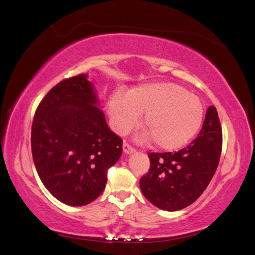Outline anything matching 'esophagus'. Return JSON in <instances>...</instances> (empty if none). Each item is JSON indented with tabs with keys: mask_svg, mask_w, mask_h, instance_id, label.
I'll use <instances>...</instances> for the list:
<instances>
[{
	"mask_svg": "<svg viewBox=\"0 0 255 255\" xmlns=\"http://www.w3.org/2000/svg\"><path fill=\"white\" fill-rule=\"evenodd\" d=\"M123 148H124V152L126 154H129V153H132L135 152V147L133 146H131L129 143H127V141H124L123 144Z\"/></svg>",
	"mask_w": 255,
	"mask_h": 255,
	"instance_id": "esophagus-1",
	"label": "esophagus"
}]
</instances>
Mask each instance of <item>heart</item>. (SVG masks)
<instances>
[{
    "instance_id": "heart-1",
    "label": "heart",
    "mask_w": 255,
    "mask_h": 255,
    "mask_svg": "<svg viewBox=\"0 0 255 255\" xmlns=\"http://www.w3.org/2000/svg\"><path fill=\"white\" fill-rule=\"evenodd\" d=\"M112 128L125 133L139 122L141 112L147 131L141 141L152 139L158 148L176 150L197 135L204 120L199 99L178 84L155 82L132 89L128 96L115 92L108 99Z\"/></svg>"
}]
</instances>
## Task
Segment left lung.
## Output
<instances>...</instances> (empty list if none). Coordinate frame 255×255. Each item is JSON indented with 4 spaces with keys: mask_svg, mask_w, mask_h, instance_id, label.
<instances>
[{
    "mask_svg": "<svg viewBox=\"0 0 255 255\" xmlns=\"http://www.w3.org/2000/svg\"><path fill=\"white\" fill-rule=\"evenodd\" d=\"M223 133L216 108L209 107L200 133L187 147L148 153L150 166L140 178L146 199L159 209L175 211L193 204L208 187L222 154Z\"/></svg>",
    "mask_w": 255,
    "mask_h": 255,
    "instance_id": "obj_1",
    "label": "left lung"
}]
</instances>
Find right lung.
<instances>
[{"mask_svg": "<svg viewBox=\"0 0 255 255\" xmlns=\"http://www.w3.org/2000/svg\"><path fill=\"white\" fill-rule=\"evenodd\" d=\"M85 74L56 84L40 101L31 128L38 175L56 199L88 205L106 188L108 170L123 153V139L108 126Z\"/></svg>", "mask_w": 255, "mask_h": 255, "instance_id": "1", "label": "right lung"}]
</instances>
